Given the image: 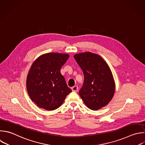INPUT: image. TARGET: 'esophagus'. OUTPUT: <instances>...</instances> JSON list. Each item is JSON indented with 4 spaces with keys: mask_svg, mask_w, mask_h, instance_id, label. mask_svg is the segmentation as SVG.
Wrapping results in <instances>:
<instances>
[{
    "mask_svg": "<svg viewBox=\"0 0 145 145\" xmlns=\"http://www.w3.org/2000/svg\"><path fill=\"white\" fill-rule=\"evenodd\" d=\"M71 89L73 92H77L78 90V87L76 86H75L71 88Z\"/></svg>",
    "mask_w": 145,
    "mask_h": 145,
    "instance_id": "esophagus-1",
    "label": "esophagus"
}]
</instances>
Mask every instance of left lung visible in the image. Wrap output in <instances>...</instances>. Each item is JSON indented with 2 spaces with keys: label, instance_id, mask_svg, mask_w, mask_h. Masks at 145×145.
<instances>
[{
  "label": "left lung",
  "instance_id": "obj_1",
  "mask_svg": "<svg viewBox=\"0 0 145 145\" xmlns=\"http://www.w3.org/2000/svg\"><path fill=\"white\" fill-rule=\"evenodd\" d=\"M74 57L84 74V83L79 93L86 105L96 110L106 106L115 92L112 71L104 59L91 52L75 54Z\"/></svg>",
  "mask_w": 145,
  "mask_h": 145
}]
</instances>
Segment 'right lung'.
<instances>
[{"instance_id":"right-lung-1","label":"right lung","mask_w":145,"mask_h":145,"mask_svg":"<svg viewBox=\"0 0 145 145\" xmlns=\"http://www.w3.org/2000/svg\"><path fill=\"white\" fill-rule=\"evenodd\" d=\"M69 56L59 53H46L32 65L26 86L31 99L37 106L48 110H55L72 91L60 72Z\"/></svg>"}]
</instances>
